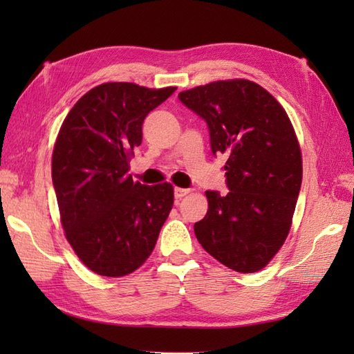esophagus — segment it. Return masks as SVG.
I'll use <instances>...</instances> for the list:
<instances>
[{
    "label": "esophagus",
    "instance_id": "1",
    "mask_svg": "<svg viewBox=\"0 0 354 354\" xmlns=\"http://www.w3.org/2000/svg\"><path fill=\"white\" fill-rule=\"evenodd\" d=\"M190 193V190H187V189H179V187H175V190H173V194H175V198L176 199H181V198H184V196H187V194Z\"/></svg>",
    "mask_w": 354,
    "mask_h": 354
}]
</instances>
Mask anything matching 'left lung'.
<instances>
[{
  "label": "left lung",
  "mask_w": 354,
  "mask_h": 354,
  "mask_svg": "<svg viewBox=\"0 0 354 354\" xmlns=\"http://www.w3.org/2000/svg\"><path fill=\"white\" fill-rule=\"evenodd\" d=\"M205 120L214 155L223 153L227 196L205 192L194 223L202 248L236 272L265 268L289 234L301 189V150L283 106L251 80H219L178 94Z\"/></svg>",
  "instance_id": "1"
}]
</instances>
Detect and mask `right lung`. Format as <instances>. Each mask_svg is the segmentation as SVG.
<instances>
[{
	"label": "right lung",
	"mask_w": 354,
	"mask_h": 354,
	"mask_svg": "<svg viewBox=\"0 0 354 354\" xmlns=\"http://www.w3.org/2000/svg\"><path fill=\"white\" fill-rule=\"evenodd\" d=\"M109 82L74 104L59 131L51 176L61 222L74 252L93 272L123 277L152 254L173 207L169 183H133L129 158L142 122L175 93Z\"/></svg>",
	"instance_id": "obj_1"
}]
</instances>
